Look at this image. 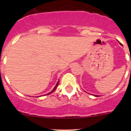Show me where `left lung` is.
I'll list each match as a JSON object with an SVG mask.
<instances>
[{
  "mask_svg": "<svg viewBox=\"0 0 131 131\" xmlns=\"http://www.w3.org/2000/svg\"><path fill=\"white\" fill-rule=\"evenodd\" d=\"M121 45H122V44H121ZM130 60H131V59H130ZM95 96H96V97H98V96H97V95H95Z\"/></svg>",
  "mask_w": 131,
  "mask_h": 131,
  "instance_id": "8db88e82",
  "label": "left lung"
}]
</instances>
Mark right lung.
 <instances>
[{
	"label": "right lung",
	"instance_id": "right-lung-1",
	"mask_svg": "<svg viewBox=\"0 0 131 131\" xmlns=\"http://www.w3.org/2000/svg\"><path fill=\"white\" fill-rule=\"evenodd\" d=\"M58 84H59V81H58L57 84H56V85H55V87H54V89H52V91H51V92H49V93H48V94H47V95H49V94H51V93H52V92H54V91H55V89H56V88H57V87H58Z\"/></svg>",
	"mask_w": 131,
	"mask_h": 131
}]
</instances>
